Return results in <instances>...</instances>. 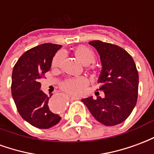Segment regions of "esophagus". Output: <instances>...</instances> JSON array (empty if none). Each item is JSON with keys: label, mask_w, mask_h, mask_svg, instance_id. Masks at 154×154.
<instances>
[{"label": "esophagus", "mask_w": 154, "mask_h": 154, "mask_svg": "<svg viewBox=\"0 0 154 154\" xmlns=\"http://www.w3.org/2000/svg\"><path fill=\"white\" fill-rule=\"evenodd\" d=\"M67 99L70 100H79V97H76V96H72V95H67Z\"/></svg>", "instance_id": "obj_1"}]
</instances>
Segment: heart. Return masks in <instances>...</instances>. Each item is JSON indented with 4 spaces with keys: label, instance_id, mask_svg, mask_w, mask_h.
Returning <instances> with one entry per match:
<instances>
[{
    "label": "heart",
    "instance_id": "obj_1",
    "mask_svg": "<svg viewBox=\"0 0 154 154\" xmlns=\"http://www.w3.org/2000/svg\"><path fill=\"white\" fill-rule=\"evenodd\" d=\"M75 54L77 57L82 63L84 65H89L92 63L96 60V55L91 48L87 46H79L75 49ZM63 52H58L55 54V56L52 60V66L54 67H58L62 61L63 59ZM90 68L94 69V66H91ZM87 83V79L84 77H77V78H70L67 79L62 84L63 90L66 91L69 93H77L84 87Z\"/></svg>",
    "mask_w": 154,
    "mask_h": 154
}]
</instances>
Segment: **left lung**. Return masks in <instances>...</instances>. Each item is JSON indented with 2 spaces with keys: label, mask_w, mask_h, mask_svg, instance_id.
<instances>
[{
  "label": "left lung",
  "mask_w": 154,
  "mask_h": 154,
  "mask_svg": "<svg viewBox=\"0 0 154 154\" xmlns=\"http://www.w3.org/2000/svg\"><path fill=\"white\" fill-rule=\"evenodd\" d=\"M100 54L102 70L99 77L102 91L96 99H82L91 114L106 126L117 125L124 122L135 106L139 90V73L131 55L116 44L100 40L89 42Z\"/></svg>",
  "instance_id": "1"
}]
</instances>
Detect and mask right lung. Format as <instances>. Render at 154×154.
Wrapping results in <instances>:
<instances>
[{
	"instance_id": "right-lung-1",
	"label": "right lung",
	"mask_w": 154,
	"mask_h": 154,
	"mask_svg": "<svg viewBox=\"0 0 154 154\" xmlns=\"http://www.w3.org/2000/svg\"><path fill=\"white\" fill-rule=\"evenodd\" d=\"M61 47L43 44L32 48L22 54L12 72L11 94L19 114L38 129H49L61 119L57 108L51 106L49 98L40 90L39 82L50 70L53 57Z\"/></svg>"
}]
</instances>
